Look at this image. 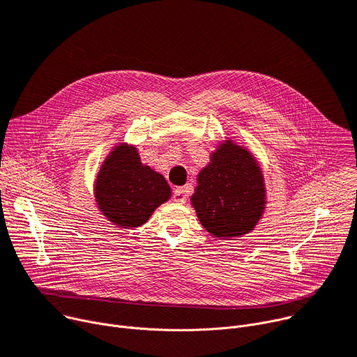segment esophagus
Wrapping results in <instances>:
<instances>
[{
  "label": "esophagus",
  "mask_w": 357,
  "mask_h": 357,
  "mask_svg": "<svg viewBox=\"0 0 357 357\" xmlns=\"http://www.w3.org/2000/svg\"><path fill=\"white\" fill-rule=\"evenodd\" d=\"M174 201L178 204H185L186 202V192L183 188H176L174 190Z\"/></svg>",
  "instance_id": "esophagus-1"
}]
</instances>
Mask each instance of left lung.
Returning <instances> with one entry per match:
<instances>
[{"mask_svg":"<svg viewBox=\"0 0 357 357\" xmlns=\"http://www.w3.org/2000/svg\"><path fill=\"white\" fill-rule=\"evenodd\" d=\"M190 201L212 236L238 238L253 229L265 209L262 172L246 149L222 144L199 172Z\"/></svg>","mask_w":357,"mask_h":357,"instance_id":"left-lung-1","label":"left lung"}]
</instances>
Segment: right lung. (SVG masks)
Listing matches in <instances>:
<instances>
[{"label": "right lung", "mask_w": 357, "mask_h": 357, "mask_svg": "<svg viewBox=\"0 0 357 357\" xmlns=\"http://www.w3.org/2000/svg\"><path fill=\"white\" fill-rule=\"evenodd\" d=\"M95 197L101 212L121 228L145 223L152 212L169 199L165 178L141 164L135 148H114L96 178Z\"/></svg>", "instance_id": "1"}]
</instances>
